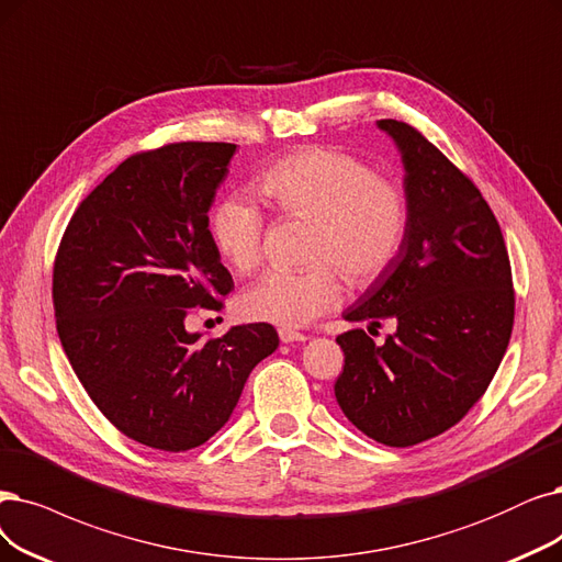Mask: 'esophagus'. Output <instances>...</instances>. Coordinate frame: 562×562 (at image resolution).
I'll list each match as a JSON object with an SVG mask.
<instances>
[{
    "instance_id": "obj_1",
    "label": "esophagus",
    "mask_w": 562,
    "mask_h": 562,
    "mask_svg": "<svg viewBox=\"0 0 562 562\" xmlns=\"http://www.w3.org/2000/svg\"><path fill=\"white\" fill-rule=\"evenodd\" d=\"M279 339H281L283 344H295V341H306L308 336H306V334H302V331H295V329H285V327H281V329H279Z\"/></svg>"
}]
</instances>
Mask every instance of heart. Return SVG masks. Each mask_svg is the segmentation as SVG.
Instances as JSON below:
<instances>
[{
	"mask_svg": "<svg viewBox=\"0 0 562 562\" xmlns=\"http://www.w3.org/2000/svg\"><path fill=\"white\" fill-rule=\"evenodd\" d=\"M254 191L277 214L313 223L304 272H267L239 295L246 321L302 327L341 300V277L367 288L398 256L408 231V195L357 156L329 147H302L269 164ZM212 239L235 272L249 274L262 258V212L231 195L210 216Z\"/></svg>",
	"mask_w": 562,
	"mask_h": 562,
	"instance_id": "1",
	"label": "heart"
}]
</instances>
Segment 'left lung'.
I'll return each instance as SVG.
<instances>
[{
  "instance_id": "left-lung-1",
  "label": "left lung",
  "mask_w": 562,
  "mask_h": 562,
  "mask_svg": "<svg viewBox=\"0 0 562 562\" xmlns=\"http://www.w3.org/2000/svg\"><path fill=\"white\" fill-rule=\"evenodd\" d=\"M406 170L408 231L387 272L344 318L396 331L336 336L344 371L334 394L369 438L411 447L440 436L475 406L496 375L514 325L507 246L480 189L422 133L380 120Z\"/></svg>"
}]
</instances>
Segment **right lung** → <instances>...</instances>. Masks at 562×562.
<instances>
[{
    "label": "right lung",
    "instance_id": "obj_1",
    "mask_svg": "<svg viewBox=\"0 0 562 562\" xmlns=\"http://www.w3.org/2000/svg\"><path fill=\"white\" fill-rule=\"evenodd\" d=\"M235 149L170 143L128 156L78 205L55 256L57 334L78 380L112 426L161 452L207 442L279 346L267 323L207 341L184 325L235 288L207 216Z\"/></svg>",
    "mask_w": 562,
    "mask_h": 562
}]
</instances>
